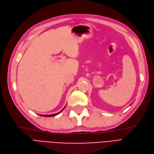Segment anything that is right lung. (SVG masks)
Masks as SVG:
<instances>
[{
    "label": "right lung",
    "mask_w": 154,
    "mask_h": 154,
    "mask_svg": "<svg viewBox=\"0 0 154 154\" xmlns=\"http://www.w3.org/2000/svg\"><path fill=\"white\" fill-rule=\"evenodd\" d=\"M65 108V107L63 108V109ZM63 109L61 110L60 112H62L63 110ZM60 112H58V113H56V114H51V115H40V116H44V117H53V116H56V115H57V114H59Z\"/></svg>",
    "instance_id": "add662e5"
}]
</instances>
